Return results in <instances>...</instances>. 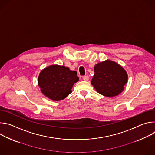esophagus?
Listing matches in <instances>:
<instances>
[{"instance_id":"esophagus-1","label":"esophagus","mask_w":155,"mask_h":155,"mask_svg":"<svg viewBox=\"0 0 155 155\" xmlns=\"http://www.w3.org/2000/svg\"><path fill=\"white\" fill-rule=\"evenodd\" d=\"M83 80L84 81H87L88 80H89V77H88V76H87V75L83 76Z\"/></svg>"}]
</instances>
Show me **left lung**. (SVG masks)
Masks as SVG:
<instances>
[{
    "mask_svg": "<svg viewBox=\"0 0 155 155\" xmlns=\"http://www.w3.org/2000/svg\"><path fill=\"white\" fill-rule=\"evenodd\" d=\"M127 81L126 72L117 63L107 60L95 65L91 84L101 94L116 96L123 91Z\"/></svg>",
    "mask_w": 155,
    "mask_h": 155,
    "instance_id": "left-lung-1",
    "label": "left lung"
}]
</instances>
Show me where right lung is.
Wrapping results in <instances>:
<instances>
[{
  "mask_svg": "<svg viewBox=\"0 0 155 155\" xmlns=\"http://www.w3.org/2000/svg\"><path fill=\"white\" fill-rule=\"evenodd\" d=\"M79 80L76 71L65 66L53 65L42 70L38 84L42 93L53 101L64 99L72 93V87Z\"/></svg>",
  "mask_w": 155,
  "mask_h": 155,
  "instance_id": "right-lung-1",
  "label": "right lung"
}]
</instances>
